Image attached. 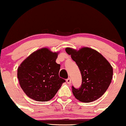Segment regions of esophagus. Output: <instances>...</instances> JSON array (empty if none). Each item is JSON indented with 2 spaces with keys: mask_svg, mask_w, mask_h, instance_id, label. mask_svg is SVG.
Returning a JSON list of instances; mask_svg holds the SVG:
<instances>
[{
  "mask_svg": "<svg viewBox=\"0 0 126 126\" xmlns=\"http://www.w3.org/2000/svg\"><path fill=\"white\" fill-rule=\"evenodd\" d=\"M66 82H67V83L68 84H70L71 83V79H70V78H67V79H66Z\"/></svg>",
  "mask_w": 126,
  "mask_h": 126,
  "instance_id": "obj_1",
  "label": "esophagus"
}]
</instances>
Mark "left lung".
Returning a JSON list of instances; mask_svg holds the SVG:
<instances>
[{"label": "left lung", "instance_id": "1", "mask_svg": "<svg viewBox=\"0 0 126 126\" xmlns=\"http://www.w3.org/2000/svg\"><path fill=\"white\" fill-rule=\"evenodd\" d=\"M78 66L82 76L79 88L72 86L75 98L82 102H91L100 97L107 90L112 79L113 69L101 54L92 48L83 47L79 50L66 48Z\"/></svg>", "mask_w": 126, "mask_h": 126}]
</instances>
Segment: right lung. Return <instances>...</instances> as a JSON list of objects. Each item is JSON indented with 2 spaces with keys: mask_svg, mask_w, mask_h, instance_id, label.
<instances>
[{
  "mask_svg": "<svg viewBox=\"0 0 126 126\" xmlns=\"http://www.w3.org/2000/svg\"><path fill=\"white\" fill-rule=\"evenodd\" d=\"M58 52L43 48L32 53L18 67L17 77L26 94L36 101L47 102L54 97L65 80L59 77Z\"/></svg>",
  "mask_w": 126,
  "mask_h": 126,
  "instance_id": "add662e5",
  "label": "right lung"
}]
</instances>
